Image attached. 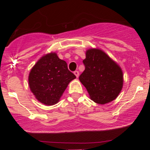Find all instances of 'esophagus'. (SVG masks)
Here are the masks:
<instances>
[{
    "label": "esophagus",
    "instance_id": "34e87169",
    "mask_svg": "<svg viewBox=\"0 0 150 150\" xmlns=\"http://www.w3.org/2000/svg\"><path fill=\"white\" fill-rule=\"evenodd\" d=\"M74 74H75V75L77 77H79V72L77 71V70H75V72H74Z\"/></svg>",
    "mask_w": 150,
    "mask_h": 150
}]
</instances>
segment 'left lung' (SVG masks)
<instances>
[{"mask_svg": "<svg viewBox=\"0 0 150 150\" xmlns=\"http://www.w3.org/2000/svg\"><path fill=\"white\" fill-rule=\"evenodd\" d=\"M83 63L85 69L79 80L87 89L90 99L99 104L116 99L123 85V72L119 65L98 49L87 50Z\"/></svg>", "mask_w": 150, "mask_h": 150, "instance_id": "obj_1", "label": "left lung"}]
</instances>
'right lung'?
<instances>
[{"label":"right lung","instance_id":"1","mask_svg":"<svg viewBox=\"0 0 150 150\" xmlns=\"http://www.w3.org/2000/svg\"><path fill=\"white\" fill-rule=\"evenodd\" d=\"M76 76L68 68L66 62L56 53L42 56L30 70L29 86L36 99L51 106L59 101L70 81Z\"/></svg>","mask_w":150,"mask_h":150}]
</instances>
